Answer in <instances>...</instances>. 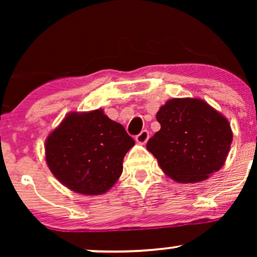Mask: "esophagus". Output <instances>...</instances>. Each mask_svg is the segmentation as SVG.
Returning <instances> with one entry per match:
<instances>
[{
  "instance_id": "1",
  "label": "esophagus",
  "mask_w": 257,
  "mask_h": 257,
  "mask_svg": "<svg viewBox=\"0 0 257 257\" xmlns=\"http://www.w3.org/2000/svg\"><path fill=\"white\" fill-rule=\"evenodd\" d=\"M149 138H150L149 132L143 131L140 134L135 137V140H137V143L140 144V145H145V144L147 143V140H149Z\"/></svg>"
}]
</instances>
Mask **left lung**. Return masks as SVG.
Segmentation results:
<instances>
[{
  "label": "left lung",
  "mask_w": 257,
  "mask_h": 257,
  "mask_svg": "<svg viewBox=\"0 0 257 257\" xmlns=\"http://www.w3.org/2000/svg\"><path fill=\"white\" fill-rule=\"evenodd\" d=\"M161 129L147 141L164 174L181 184L204 181L225 164L233 140L228 119L198 98L170 99L156 114Z\"/></svg>",
  "instance_id": "8db88e82"
}]
</instances>
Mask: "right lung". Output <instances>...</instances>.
<instances>
[{
	"instance_id": "add662e5",
	"label": "right lung",
	"mask_w": 257,
	"mask_h": 257,
	"mask_svg": "<svg viewBox=\"0 0 257 257\" xmlns=\"http://www.w3.org/2000/svg\"><path fill=\"white\" fill-rule=\"evenodd\" d=\"M135 145L124 126L101 108L70 112L46 140V162L59 181L76 193L98 196L116 184L123 158Z\"/></svg>"
}]
</instances>
